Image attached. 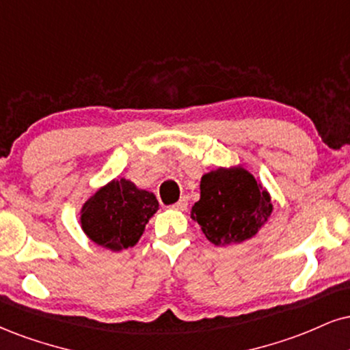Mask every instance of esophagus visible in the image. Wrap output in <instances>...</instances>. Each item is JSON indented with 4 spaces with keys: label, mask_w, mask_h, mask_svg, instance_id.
Masks as SVG:
<instances>
[{
    "label": "esophagus",
    "mask_w": 350,
    "mask_h": 350,
    "mask_svg": "<svg viewBox=\"0 0 350 350\" xmlns=\"http://www.w3.org/2000/svg\"><path fill=\"white\" fill-rule=\"evenodd\" d=\"M172 208L174 210H180V212H184V210L187 208V199L186 197H180V199L176 202L174 205H172Z\"/></svg>",
    "instance_id": "1"
}]
</instances>
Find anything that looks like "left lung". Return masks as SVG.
<instances>
[{"mask_svg":"<svg viewBox=\"0 0 350 350\" xmlns=\"http://www.w3.org/2000/svg\"><path fill=\"white\" fill-rule=\"evenodd\" d=\"M272 212L269 193L243 167H220L200 179V200L191 217L210 243H243L258 233Z\"/></svg>","mask_w":350,"mask_h":350,"instance_id":"obj_1","label":"left lung"}]
</instances>
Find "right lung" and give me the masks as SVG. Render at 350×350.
Returning <instances> with one entry per match:
<instances>
[{
  "label": "right lung",
  "instance_id": "obj_1",
  "mask_svg": "<svg viewBox=\"0 0 350 350\" xmlns=\"http://www.w3.org/2000/svg\"><path fill=\"white\" fill-rule=\"evenodd\" d=\"M158 207L151 192L140 191L127 179L112 180L84 204L81 226L99 246L112 251L127 250L137 244Z\"/></svg>",
  "mask_w": 350,
  "mask_h": 350
}]
</instances>
